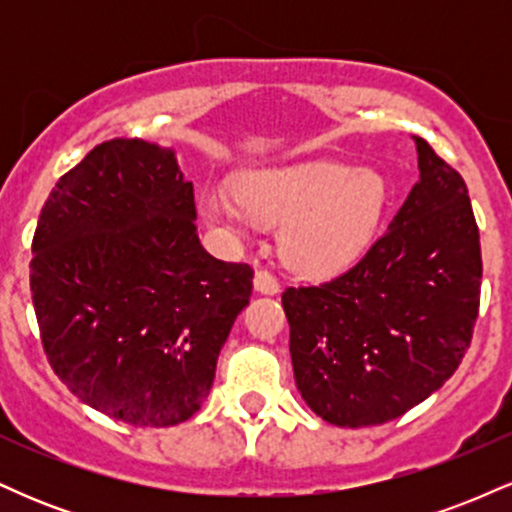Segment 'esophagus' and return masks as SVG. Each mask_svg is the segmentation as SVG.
I'll return each mask as SVG.
<instances>
[{"label": "esophagus", "mask_w": 512, "mask_h": 512, "mask_svg": "<svg viewBox=\"0 0 512 512\" xmlns=\"http://www.w3.org/2000/svg\"><path fill=\"white\" fill-rule=\"evenodd\" d=\"M255 291L267 293V296H274V293H279V281H276V276L272 272H267V269H257Z\"/></svg>", "instance_id": "1"}]
</instances>
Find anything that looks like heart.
I'll return each instance as SVG.
<instances>
[{
    "label": "heart",
    "mask_w": 512,
    "mask_h": 512,
    "mask_svg": "<svg viewBox=\"0 0 512 512\" xmlns=\"http://www.w3.org/2000/svg\"><path fill=\"white\" fill-rule=\"evenodd\" d=\"M387 182L378 170L344 161H301L252 168L238 190L202 197L204 219L233 236L257 223L284 226L281 255L308 274H334L366 252L383 221Z\"/></svg>",
    "instance_id": "1"
}]
</instances>
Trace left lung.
<instances>
[{
  "instance_id": "1",
  "label": "left lung",
  "mask_w": 512,
  "mask_h": 512,
  "mask_svg": "<svg viewBox=\"0 0 512 512\" xmlns=\"http://www.w3.org/2000/svg\"><path fill=\"white\" fill-rule=\"evenodd\" d=\"M419 182L349 272L281 293L301 397L327 424L378 426L455 373L479 315L481 245L467 185L414 137Z\"/></svg>"
}]
</instances>
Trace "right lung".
<instances>
[{
    "instance_id": "add662e5",
    "label": "right lung",
    "mask_w": 512,
    "mask_h": 512,
    "mask_svg": "<svg viewBox=\"0 0 512 512\" xmlns=\"http://www.w3.org/2000/svg\"><path fill=\"white\" fill-rule=\"evenodd\" d=\"M173 149L110 139L52 187L33 236L31 293L52 370L88 407L175 426L207 399L250 303L252 267L197 236Z\"/></svg>"
}]
</instances>
